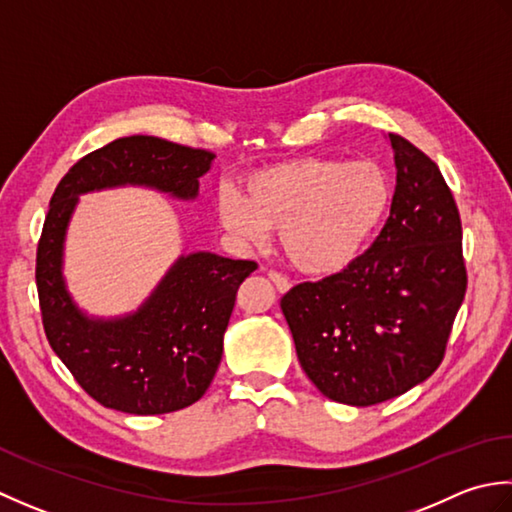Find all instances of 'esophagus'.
<instances>
[{"instance_id":"esophagus-1","label":"esophagus","mask_w":512,"mask_h":512,"mask_svg":"<svg viewBox=\"0 0 512 512\" xmlns=\"http://www.w3.org/2000/svg\"><path fill=\"white\" fill-rule=\"evenodd\" d=\"M269 280L276 285V289L280 291V294H285V291H289V287H291L289 278H285L283 274H278V271H269Z\"/></svg>"}]
</instances>
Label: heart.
Wrapping results in <instances>:
<instances>
[{"label": "heart", "mask_w": 512, "mask_h": 512, "mask_svg": "<svg viewBox=\"0 0 512 512\" xmlns=\"http://www.w3.org/2000/svg\"><path fill=\"white\" fill-rule=\"evenodd\" d=\"M391 181L373 161L302 156L218 192V216L249 247L278 227L285 258L302 274L329 276L349 267L378 232L391 207Z\"/></svg>", "instance_id": "1"}]
</instances>
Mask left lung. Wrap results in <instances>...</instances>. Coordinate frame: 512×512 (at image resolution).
I'll return each instance as SVG.
<instances>
[{
	"label": "left lung",
	"instance_id": "obj_1",
	"mask_svg": "<svg viewBox=\"0 0 512 512\" xmlns=\"http://www.w3.org/2000/svg\"><path fill=\"white\" fill-rule=\"evenodd\" d=\"M391 214L353 263L280 300L300 367L333 402L371 406L440 367L466 294L462 221L440 168L400 134Z\"/></svg>",
	"mask_w": 512,
	"mask_h": 512
}]
</instances>
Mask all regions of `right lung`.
<instances>
[{
    "label": "right lung",
    "instance_id": "1",
    "mask_svg": "<svg viewBox=\"0 0 512 512\" xmlns=\"http://www.w3.org/2000/svg\"><path fill=\"white\" fill-rule=\"evenodd\" d=\"M214 156L134 134L79 159L50 198L35 269L41 320L52 351L106 409L161 415L201 400L221 364L236 291L258 265L212 252L187 254L134 314L90 318L70 298L61 274L70 216L81 194L121 185L192 201Z\"/></svg>",
    "mask_w": 512,
    "mask_h": 512
}]
</instances>
